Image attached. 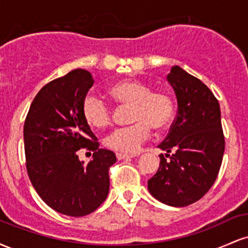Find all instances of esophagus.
Here are the masks:
<instances>
[{
	"label": "esophagus",
	"instance_id": "1",
	"mask_svg": "<svg viewBox=\"0 0 248 248\" xmlns=\"http://www.w3.org/2000/svg\"><path fill=\"white\" fill-rule=\"evenodd\" d=\"M134 155H128V154H122V153H116V158L118 160H126V158H132Z\"/></svg>",
	"mask_w": 248,
	"mask_h": 248
}]
</instances>
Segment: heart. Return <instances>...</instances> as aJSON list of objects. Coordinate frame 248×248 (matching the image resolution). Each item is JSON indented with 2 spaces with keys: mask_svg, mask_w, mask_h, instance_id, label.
<instances>
[{
  "mask_svg": "<svg viewBox=\"0 0 248 248\" xmlns=\"http://www.w3.org/2000/svg\"><path fill=\"white\" fill-rule=\"evenodd\" d=\"M107 93L118 105L130 106V126L116 128L106 138L110 149L120 153H135L150 138L152 128H167L175 114V102L166 91H152L147 82L136 79H122L107 88ZM82 116L91 127L101 129L112 121V109L98 95L85 96L81 106Z\"/></svg>",
  "mask_w": 248,
  "mask_h": 248,
  "instance_id": "heart-1",
  "label": "heart"
}]
</instances>
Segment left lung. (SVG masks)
I'll list each match as a JSON object with an SVG mask.
<instances>
[{"label":"left lung","instance_id":"obj_1","mask_svg":"<svg viewBox=\"0 0 248 248\" xmlns=\"http://www.w3.org/2000/svg\"><path fill=\"white\" fill-rule=\"evenodd\" d=\"M178 112L161 149L160 168L148 181L156 199L171 206L196 203L211 189L223 162L225 138L220 106L204 82L173 66L168 75Z\"/></svg>","mask_w":248,"mask_h":248}]
</instances>
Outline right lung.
Here are the masks:
<instances>
[{"label":"right lung","mask_w":248,"mask_h":248,"mask_svg":"<svg viewBox=\"0 0 248 248\" xmlns=\"http://www.w3.org/2000/svg\"><path fill=\"white\" fill-rule=\"evenodd\" d=\"M92 75L77 69L47 82L37 93L24 121L25 166L33 187L55 211L84 217L95 211L109 191L108 170L114 153L100 149L82 116L81 106L92 87ZM93 152L87 165L78 152Z\"/></svg>","instance_id":"1"}]
</instances>
